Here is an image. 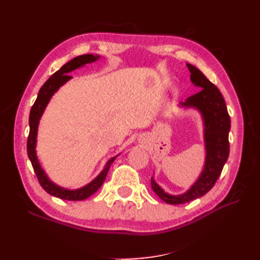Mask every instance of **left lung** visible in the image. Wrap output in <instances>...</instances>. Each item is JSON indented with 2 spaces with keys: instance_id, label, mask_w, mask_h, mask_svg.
Returning <instances> with one entry per match:
<instances>
[{
  "instance_id": "left-lung-1",
  "label": "left lung",
  "mask_w": 260,
  "mask_h": 260,
  "mask_svg": "<svg viewBox=\"0 0 260 260\" xmlns=\"http://www.w3.org/2000/svg\"><path fill=\"white\" fill-rule=\"evenodd\" d=\"M186 66L191 73L192 84L200 87L201 90L186 98L184 103H181V106L197 108L202 115L207 151L206 164L196 183L180 196L168 194L153 178L151 179L153 191L169 204L186 203L208 193L221 174L229 156L230 117L221 92L197 67L190 63Z\"/></svg>"
}]
</instances>
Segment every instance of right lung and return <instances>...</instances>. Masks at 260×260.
<instances>
[{"label": "right lung", "instance_id": "add662e5", "mask_svg": "<svg viewBox=\"0 0 260 260\" xmlns=\"http://www.w3.org/2000/svg\"><path fill=\"white\" fill-rule=\"evenodd\" d=\"M98 58H99V56H92V54H82V56L76 57L73 60H70L69 62L63 64L62 67L60 68L58 71H56V73H54L50 77V78H49L45 82V85L40 88V90H39V93H38V97L36 99L35 104H33L31 112H30V117H29L30 132H29V136H27V143H26L27 156H29V158H30L32 168H33V170H35L36 175H37L40 185L49 193V194L57 197L59 199H62V200L81 201V200H85V199L92 196L93 193H95L104 183V181H105V179H106V175L108 173V170L110 168V164L114 162L116 156L110 158L107 162L106 167H105V169L102 171V173L99 174L96 179H93L90 183H88L84 187H80V189H77V190H67V189H63V187H60L48 179L47 174L45 173V171L42 170L40 163H39V161H38L37 153H36V144H37V133H38L39 120H40L41 116H42L43 112H45L47 105H48L49 101H50V98L52 97L53 93L71 78V76H68L70 71H73L79 67H82V66L86 63H90V62L96 61Z\"/></svg>", "mask_w": 260, "mask_h": 260}]
</instances>
